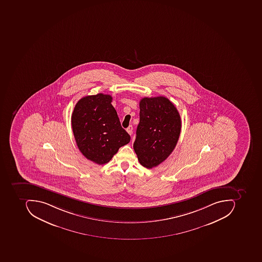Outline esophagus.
Returning a JSON list of instances; mask_svg holds the SVG:
<instances>
[{"mask_svg": "<svg viewBox=\"0 0 262 262\" xmlns=\"http://www.w3.org/2000/svg\"><path fill=\"white\" fill-rule=\"evenodd\" d=\"M127 133L129 134V135H132V132H133V127H132V125H130V126H129V127H127Z\"/></svg>", "mask_w": 262, "mask_h": 262, "instance_id": "34e87169", "label": "esophagus"}]
</instances>
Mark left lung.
<instances>
[{"label": "left lung", "instance_id": "8db88e82", "mask_svg": "<svg viewBox=\"0 0 262 262\" xmlns=\"http://www.w3.org/2000/svg\"><path fill=\"white\" fill-rule=\"evenodd\" d=\"M140 121L134 149L142 165H159L174 150L181 132V118L172 102L165 97L143 98L139 102Z\"/></svg>", "mask_w": 262, "mask_h": 262}]
</instances>
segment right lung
<instances>
[{"label": "right lung", "mask_w": 262, "mask_h": 262, "mask_svg": "<svg viewBox=\"0 0 262 262\" xmlns=\"http://www.w3.org/2000/svg\"><path fill=\"white\" fill-rule=\"evenodd\" d=\"M108 94H98L81 98L74 108L72 127L82 155L98 164L108 163L130 135L121 127Z\"/></svg>", "instance_id": "1"}]
</instances>
